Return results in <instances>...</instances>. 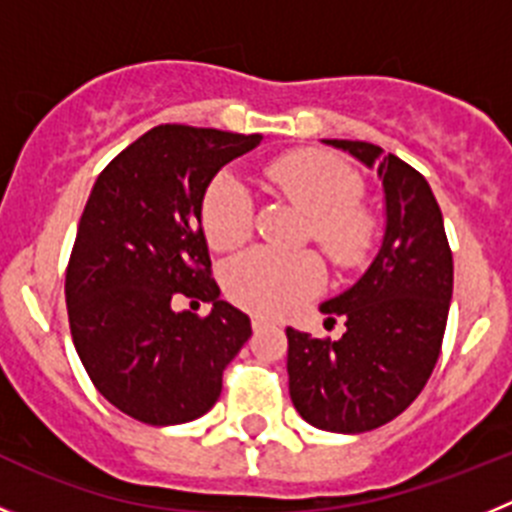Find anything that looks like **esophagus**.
<instances>
[{
	"instance_id": "esophagus-1",
	"label": "esophagus",
	"mask_w": 512,
	"mask_h": 512,
	"mask_svg": "<svg viewBox=\"0 0 512 512\" xmlns=\"http://www.w3.org/2000/svg\"><path fill=\"white\" fill-rule=\"evenodd\" d=\"M251 325H253V330H261V328H266V325H269V320L261 318V315H253Z\"/></svg>"
}]
</instances>
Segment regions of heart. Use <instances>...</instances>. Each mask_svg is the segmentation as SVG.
Instances as JSON below:
<instances>
[{
	"label": "heart",
	"mask_w": 512,
	"mask_h": 512,
	"mask_svg": "<svg viewBox=\"0 0 512 512\" xmlns=\"http://www.w3.org/2000/svg\"><path fill=\"white\" fill-rule=\"evenodd\" d=\"M266 179L307 212V235L338 269L364 264L377 238V220L364 205L354 169L318 151H292L266 166ZM202 228L215 251H233L251 238V194L233 174H220L202 200ZM325 271L312 251L253 248L225 269V292L259 315H284L323 287Z\"/></svg>",
	"instance_id": "b5f03b06"
}]
</instances>
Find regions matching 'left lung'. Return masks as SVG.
Returning <instances> with one entry per match:
<instances>
[{"instance_id":"obj_1","label":"left lung","mask_w":512,"mask_h":512,"mask_svg":"<svg viewBox=\"0 0 512 512\" xmlns=\"http://www.w3.org/2000/svg\"><path fill=\"white\" fill-rule=\"evenodd\" d=\"M377 169L384 238L364 277L320 310L346 320L338 341L287 328L289 397L315 428L364 433L408 408L438 354L454 292V259L443 215L423 174L364 140H325Z\"/></svg>"}]
</instances>
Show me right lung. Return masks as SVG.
I'll use <instances>...</instances> for the list:
<instances>
[{"mask_svg":"<svg viewBox=\"0 0 512 512\" xmlns=\"http://www.w3.org/2000/svg\"><path fill=\"white\" fill-rule=\"evenodd\" d=\"M261 140L158 125L104 166L81 212L66 269L71 338L99 395L140 423L205 415L251 338L246 312L210 279L202 200L217 171ZM179 296L212 301L211 315L176 313Z\"/></svg>","mask_w":512,"mask_h":512,"instance_id":"obj_1","label":"right lung"}]
</instances>
